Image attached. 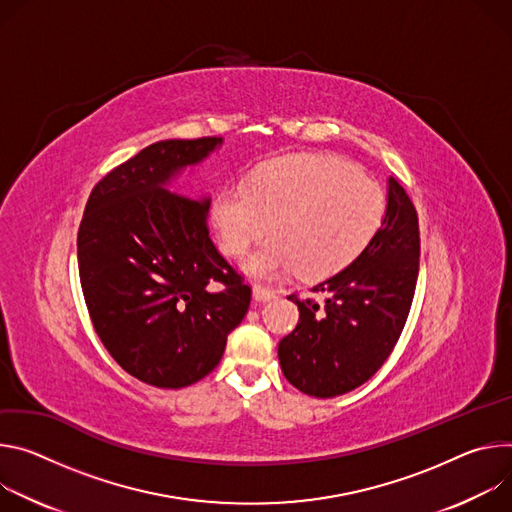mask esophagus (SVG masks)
<instances>
[{
	"label": "esophagus",
	"instance_id": "esophagus-1",
	"mask_svg": "<svg viewBox=\"0 0 512 512\" xmlns=\"http://www.w3.org/2000/svg\"><path fill=\"white\" fill-rule=\"evenodd\" d=\"M252 297H254L256 305H262V303H268L270 299H274V297H276V291L270 289V287H264V285H254Z\"/></svg>",
	"mask_w": 512,
	"mask_h": 512
}]
</instances>
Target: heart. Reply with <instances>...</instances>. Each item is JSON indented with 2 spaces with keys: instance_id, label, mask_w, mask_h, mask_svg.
<instances>
[{
  "instance_id": "heart-1",
  "label": "heart",
  "mask_w": 512,
  "mask_h": 512,
  "mask_svg": "<svg viewBox=\"0 0 512 512\" xmlns=\"http://www.w3.org/2000/svg\"><path fill=\"white\" fill-rule=\"evenodd\" d=\"M376 181L339 156L295 154L260 164L248 187L227 185L211 217L227 256H244L272 227L274 238L244 268L260 278L301 272L321 278L350 264L384 215Z\"/></svg>"
}]
</instances>
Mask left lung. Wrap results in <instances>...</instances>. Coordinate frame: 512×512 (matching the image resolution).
<instances>
[{
    "mask_svg": "<svg viewBox=\"0 0 512 512\" xmlns=\"http://www.w3.org/2000/svg\"><path fill=\"white\" fill-rule=\"evenodd\" d=\"M378 232L344 268L313 291L329 297L289 299L299 323L280 339L285 378L309 396L331 399L370 380L401 337L419 274V221L405 189L392 177Z\"/></svg>",
    "mask_w": 512,
    "mask_h": 512,
    "instance_id": "1",
    "label": "left lung"
}]
</instances>
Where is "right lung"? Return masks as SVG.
Returning a JSON list of instances; mask_svg holds the SVG:
<instances>
[{
    "instance_id": "right-lung-1",
    "label": "right lung",
    "mask_w": 512,
    "mask_h": 512,
    "mask_svg": "<svg viewBox=\"0 0 512 512\" xmlns=\"http://www.w3.org/2000/svg\"><path fill=\"white\" fill-rule=\"evenodd\" d=\"M221 144H150L95 185L79 227V276L93 327L113 360L156 388L205 378L250 307V287L209 238L211 197L168 189Z\"/></svg>"
}]
</instances>
